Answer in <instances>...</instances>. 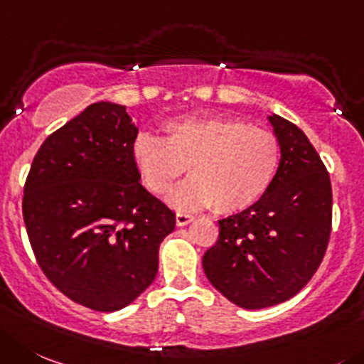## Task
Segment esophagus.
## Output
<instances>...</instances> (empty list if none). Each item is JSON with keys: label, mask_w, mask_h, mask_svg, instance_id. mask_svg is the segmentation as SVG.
I'll return each mask as SVG.
<instances>
[{"label": "esophagus", "mask_w": 364, "mask_h": 364, "mask_svg": "<svg viewBox=\"0 0 364 364\" xmlns=\"http://www.w3.org/2000/svg\"><path fill=\"white\" fill-rule=\"evenodd\" d=\"M193 220V215H190V213H176V224L178 226H186V224H190Z\"/></svg>", "instance_id": "esophagus-1"}]
</instances>
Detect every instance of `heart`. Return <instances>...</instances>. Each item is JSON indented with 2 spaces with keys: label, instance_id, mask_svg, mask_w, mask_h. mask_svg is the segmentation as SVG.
I'll return each instance as SVG.
<instances>
[{
  "label": "heart",
  "instance_id": "1",
  "mask_svg": "<svg viewBox=\"0 0 364 364\" xmlns=\"http://www.w3.org/2000/svg\"><path fill=\"white\" fill-rule=\"evenodd\" d=\"M163 132V140L149 132L136 136L131 156L141 183L156 196L168 192L188 168L192 178L168 198L176 208L242 212L277 179L282 147L269 129L237 117L199 114L166 122Z\"/></svg>",
  "mask_w": 364,
  "mask_h": 364
}]
</instances>
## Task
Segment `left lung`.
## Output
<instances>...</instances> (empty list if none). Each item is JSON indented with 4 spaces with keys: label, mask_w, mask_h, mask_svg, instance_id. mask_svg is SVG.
Listing matches in <instances>:
<instances>
[{
    "label": "left lung",
    "mask_w": 364,
    "mask_h": 364,
    "mask_svg": "<svg viewBox=\"0 0 364 364\" xmlns=\"http://www.w3.org/2000/svg\"><path fill=\"white\" fill-rule=\"evenodd\" d=\"M282 159L259 203L219 220L203 257L210 284L242 309H264L304 289L327 251L332 226L328 172L301 129L273 114Z\"/></svg>",
    "instance_id": "left-lung-1"
}]
</instances>
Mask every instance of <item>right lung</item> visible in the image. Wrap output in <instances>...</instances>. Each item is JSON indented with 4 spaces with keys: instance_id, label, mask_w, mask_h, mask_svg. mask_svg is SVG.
<instances>
[{
    "instance_id": "obj_1",
    "label": "right lung",
    "mask_w": 364,
    "mask_h": 364,
    "mask_svg": "<svg viewBox=\"0 0 364 364\" xmlns=\"http://www.w3.org/2000/svg\"><path fill=\"white\" fill-rule=\"evenodd\" d=\"M125 105L97 102L44 140L30 166L23 219L37 264L70 300L120 311L158 273L176 213L141 186Z\"/></svg>"
}]
</instances>
